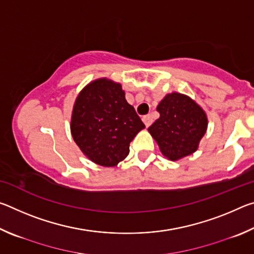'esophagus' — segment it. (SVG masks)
<instances>
[{
  "mask_svg": "<svg viewBox=\"0 0 254 254\" xmlns=\"http://www.w3.org/2000/svg\"><path fill=\"white\" fill-rule=\"evenodd\" d=\"M142 121H143V123L145 124V127H148L151 126L153 120H152V117H151V115H144V117L142 118Z\"/></svg>",
  "mask_w": 254,
  "mask_h": 254,
  "instance_id": "esophagus-1",
  "label": "esophagus"
}]
</instances>
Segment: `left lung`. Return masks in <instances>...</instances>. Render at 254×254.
<instances>
[{"label": "left lung", "mask_w": 254, "mask_h": 254, "mask_svg": "<svg viewBox=\"0 0 254 254\" xmlns=\"http://www.w3.org/2000/svg\"><path fill=\"white\" fill-rule=\"evenodd\" d=\"M157 111L160 118L148 131L163 156L176 161L194 153L207 130L205 111L190 97L176 92L167 94Z\"/></svg>", "instance_id": "8db88e82"}]
</instances>
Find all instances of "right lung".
<instances>
[{
  "instance_id": "right-lung-1",
  "label": "right lung",
  "mask_w": 254,
  "mask_h": 254,
  "mask_svg": "<svg viewBox=\"0 0 254 254\" xmlns=\"http://www.w3.org/2000/svg\"><path fill=\"white\" fill-rule=\"evenodd\" d=\"M144 124L126 100L120 83L100 78L81 89L72 109V139L86 157L114 167L130 152V142Z\"/></svg>"
}]
</instances>
